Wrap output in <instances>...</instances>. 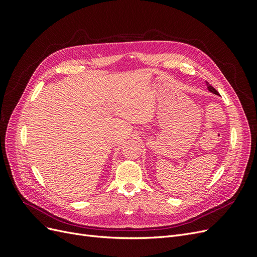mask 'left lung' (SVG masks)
Returning a JSON list of instances; mask_svg holds the SVG:
<instances>
[{
	"label": "left lung",
	"mask_w": 257,
	"mask_h": 257,
	"mask_svg": "<svg viewBox=\"0 0 257 257\" xmlns=\"http://www.w3.org/2000/svg\"><path fill=\"white\" fill-rule=\"evenodd\" d=\"M206 84H207V88H208V90L210 91V92H212L213 93V94H216V95H219V92H217L213 87H212V85H210L207 81H206Z\"/></svg>",
	"instance_id": "8db88e82"
}]
</instances>
